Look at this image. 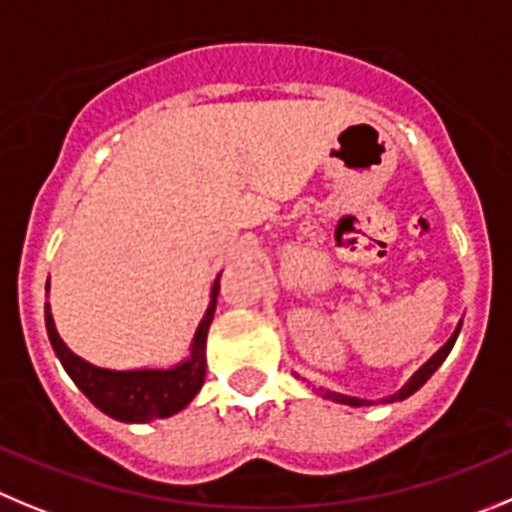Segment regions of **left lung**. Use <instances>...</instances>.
I'll return each instance as SVG.
<instances>
[{"label": "left lung", "instance_id": "obj_1", "mask_svg": "<svg viewBox=\"0 0 512 512\" xmlns=\"http://www.w3.org/2000/svg\"><path fill=\"white\" fill-rule=\"evenodd\" d=\"M460 326H462V323H460ZM460 326H457V331L452 333V336H450V341L444 343V346L439 348V351L434 353L432 358H429L427 364H424L422 369H419L417 374H414L412 379L407 381V384L401 386V389L396 391V394L386 396V399H384L386 404H391V401H401V399H407V396H412L414 391L419 389V386H424V384H427V379H429V376H432L434 371H437L439 366H442V361H444V358H447V353H450V351H452V346H455V341H457V333H460ZM323 396H328V399H333V401H341V404H351V407H369V404H374V401H366V399H353V396H343V394H331V391H326V394H323Z\"/></svg>", "mask_w": 512, "mask_h": 512}]
</instances>
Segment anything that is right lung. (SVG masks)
I'll return each mask as SVG.
<instances>
[{"mask_svg": "<svg viewBox=\"0 0 512 512\" xmlns=\"http://www.w3.org/2000/svg\"><path fill=\"white\" fill-rule=\"evenodd\" d=\"M219 278L212 285V303L204 313L191 343V353L174 369H138V371H111L88 364L85 358L75 356L62 338L57 336L50 305H45V326L52 348L60 358L62 369L68 371L80 391L93 401L95 407L108 417L128 424H143L151 419H164L181 412L197 391L202 389L207 376V331L217 308Z\"/></svg>", "mask_w": 512, "mask_h": 512, "instance_id": "1", "label": "right lung"}]
</instances>
